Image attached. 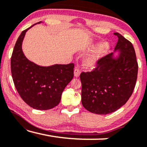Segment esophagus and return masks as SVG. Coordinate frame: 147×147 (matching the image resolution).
I'll list each match as a JSON object with an SVG mask.
<instances>
[{
	"instance_id": "1",
	"label": "esophagus",
	"mask_w": 147,
	"mask_h": 147,
	"mask_svg": "<svg viewBox=\"0 0 147 147\" xmlns=\"http://www.w3.org/2000/svg\"><path fill=\"white\" fill-rule=\"evenodd\" d=\"M80 73H81V72H80V69H79V68L76 67V69H74V76H75V77H76V78L79 77L80 75Z\"/></svg>"
}]
</instances>
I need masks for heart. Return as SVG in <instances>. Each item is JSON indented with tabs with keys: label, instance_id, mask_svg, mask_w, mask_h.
<instances>
[{
	"label": "heart",
	"instance_id": "heart-1",
	"mask_svg": "<svg viewBox=\"0 0 147 147\" xmlns=\"http://www.w3.org/2000/svg\"><path fill=\"white\" fill-rule=\"evenodd\" d=\"M94 48L98 49L96 50L95 53L90 55L85 60L86 64L90 67L95 65L96 63L108 53L110 47L108 43H98Z\"/></svg>",
	"mask_w": 147,
	"mask_h": 147
}]
</instances>
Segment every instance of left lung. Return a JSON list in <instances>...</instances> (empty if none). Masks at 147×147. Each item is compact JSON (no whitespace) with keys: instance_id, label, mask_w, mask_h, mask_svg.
Returning <instances> with one entry per match:
<instances>
[{"instance_id":"obj_1","label":"left lung","mask_w":147,"mask_h":147,"mask_svg":"<svg viewBox=\"0 0 147 147\" xmlns=\"http://www.w3.org/2000/svg\"><path fill=\"white\" fill-rule=\"evenodd\" d=\"M115 50L104 56L91 71L82 72V103L88 111L96 114L112 113L124 105L132 94L138 74V62L131 42L118 33Z\"/></svg>"}]
</instances>
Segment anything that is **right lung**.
I'll return each instance as SVG.
<instances>
[{
  "label": "right lung",
  "instance_id": "1",
  "mask_svg": "<svg viewBox=\"0 0 147 147\" xmlns=\"http://www.w3.org/2000/svg\"><path fill=\"white\" fill-rule=\"evenodd\" d=\"M33 25L24 30L16 42L11 56V74L23 101L35 109L45 110L59 104L62 92L74 78V64L42 67L29 61L24 55L22 43L26 32Z\"/></svg>",
  "mask_w": 147,
  "mask_h": 147
}]
</instances>
